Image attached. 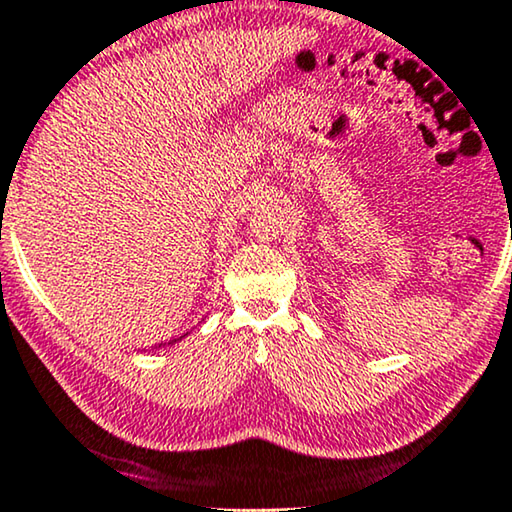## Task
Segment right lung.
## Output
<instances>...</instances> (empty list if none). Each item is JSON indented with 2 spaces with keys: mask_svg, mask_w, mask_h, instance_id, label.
<instances>
[{
  "mask_svg": "<svg viewBox=\"0 0 512 512\" xmlns=\"http://www.w3.org/2000/svg\"><path fill=\"white\" fill-rule=\"evenodd\" d=\"M180 339H182V337H177V339H170V342H168V344H175V342H180Z\"/></svg>",
  "mask_w": 512,
  "mask_h": 512,
  "instance_id": "obj_1",
  "label": "right lung"
}]
</instances>
